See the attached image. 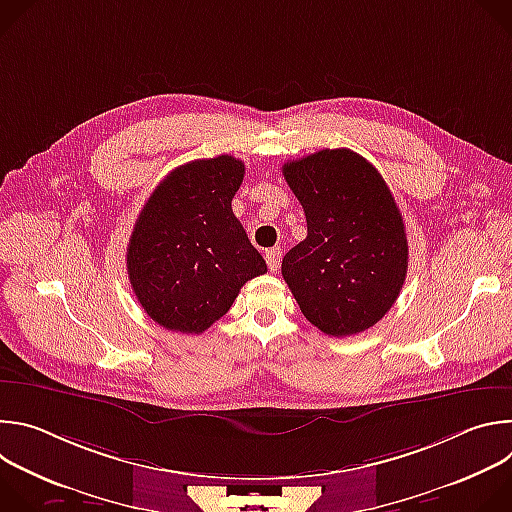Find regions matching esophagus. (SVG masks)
<instances>
[{
    "instance_id": "esophagus-1",
    "label": "esophagus",
    "mask_w": 512,
    "mask_h": 512,
    "mask_svg": "<svg viewBox=\"0 0 512 512\" xmlns=\"http://www.w3.org/2000/svg\"><path fill=\"white\" fill-rule=\"evenodd\" d=\"M265 261H267V267L269 271H279V265H281V249H269L265 251Z\"/></svg>"
}]
</instances>
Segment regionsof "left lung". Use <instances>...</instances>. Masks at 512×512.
<instances>
[{"label":"left lung","instance_id":"8db88e82","mask_svg":"<svg viewBox=\"0 0 512 512\" xmlns=\"http://www.w3.org/2000/svg\"><path fill=\"white\" fill-rule=\"evenodd\" d=\"M308 237L285 253L281 275L302 314L328 336L375 326L407 275L403 216L379 170L346 148L283 164Z\"/></svg>","mask_w":512,"mask_h":512}]
</instances>
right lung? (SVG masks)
<instances>
[{
    "instance_id": "1",
    "label": "right lung",
    "mask_w": 512,
    "mask_h": 512,
    "mask_svg": "<svg viewBox=\"0 0 512 512\" xmlns=\"http://www.w3.org/2000/svg\"><path fill=\"white\" fill-rule=\"evenodd\" d=\"M243 176L245 164L233 156L194 160L172 170L141 208L127 273L137 302L160 326L202 334L249 279L267 273L231 206Z\"/></svg>"
}]
</instances>
